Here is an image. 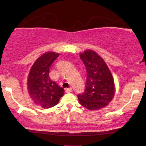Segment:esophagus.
<instances>
[{"label": "esophagus", "instance_id": "1", "mask_svg": "<svg viewBox=\"0 0 146 146\" xmlns=\"http://www.w3.org/2000/svg\"><path fill=\"white\" fill-rule=\"evenodd\" d=\"M66 93H70V92H72V88H66Z\"/></svg>", "mask_w": 146, "mask_h": 146}]
</instances>
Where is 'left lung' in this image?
<instances>
[{"label":"left lung","mask_w":146,"mask_h":146,"mask_svg":"<svg viewBox=\"0 0 146 146\" xmlns=\"http://www.w3.org/2000/svg\"><path fill=\"white\" fill-rule=\"evenodd\" d=\"M80 57L86 67L87 80L85 92L78 96L79 102L89 110L107 107L115 94L111 71L103 58L92 50H85Z\"/></svg>","instance_id":"left-lung-1"}]
</instances>
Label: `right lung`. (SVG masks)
Wrapping results in <instances>:
<instances>
[{"mask_svg": "<svg viewBox=\"0 0 146 146\" xmlns=\"http://www.w3.org/2000/svg\"><path fill=\"white\" fill-rule=\"evenodd\" d=\"M59 56L48 51L39 56L32 65L27 78V91L33 102L44 109L58 104L64 95V90L49 78V69Z\"/></svg>", "mask_w": 146, "mask_h": 146, "instance_id": "add662e5", "label": "right lung"}]
</instances>
